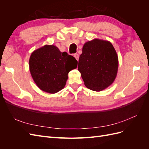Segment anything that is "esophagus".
<instances>
[{
	"label": "esophagus",
	"instance_id": "esophagus-1",
	"mask_svg": "<svg viewBox=\"0 0 149 149\" xmlns=\"http://www.w3.org/2000/svg\"><path fill=\"white\" fill-rule=\"evenodd\" d=\"M74 57L76 58V60L78 61L79 59V55L78 53H75V54H74Z\"/></svg>",
	"mask_w": 149,
	"mask_h": 149
}]
</instances>
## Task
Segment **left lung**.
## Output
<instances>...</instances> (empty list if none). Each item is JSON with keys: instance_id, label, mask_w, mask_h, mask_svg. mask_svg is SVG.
<instances>
[{"instance_id": "left-lung-1", "label": "left lung", "mask_w": 149, "mask_h": 149, "mask_svg": "<svg viewBox=\"0 0 149 149\" xmlns=\"http://www.w3.org/2000/svg\"><path fill=\"white\" fill-rule=\"evenodd\" d=\"M118 54L107 40L94 38L83 47L78 62V71L86 87L101 91L111 86L117 76Z\"/></svg>"}]
</instances>
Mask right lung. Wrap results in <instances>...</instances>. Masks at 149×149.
I'll list each match as a JSON object with an SVG mask.
<instances>
[{
  "mask_svg": "<svg viewBox=\"0 0 149 149\" xmlns=\"http://www.w3.org/2000/svg\"><path fill=\"white\" fill-rule=\"evenodd\" d=\"M78 61L53 45H45L31 53L29 70L35 83L42 91L55 94L63 89L69 72Z\"/></svg>",
  "mask_w": 149,
  "mask_h": 149,
  "instance_id": "obj_1",
  "label": "right lung"
}]
</instances>
